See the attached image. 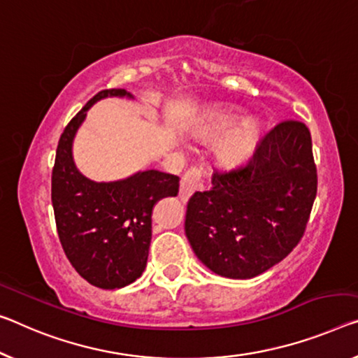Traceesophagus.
<instances>
[{
  "mask_svg": "<svg viewBox=\"0 0 358 358\" xmlns=\"http://www.w3.org/2000/svg\"><path fill=\"white\" fill-rule=\"evenodd\" d=\"M201 180H203V168L200 166H192L190 169H187L185 174L180 179V190H179V196L182 201H187L189 198L194 195V192H196L201 187Z\"/></svg>",
  "mask_w": 358,
  "mask_h": 358,
  "instance_id": "esophagus-1",
  "label": "esophagus"
}]
</instances>
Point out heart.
I'll return each mask as SVG.
<instances>
[{
    "label": "heart",
    "instance_id": "b5f03b06",
    "mask_svg": "<svg viewBox=\"0 0 358 358\" xmlns=\"http://www.w3.org/2000/svg\"><path fill=\"white\" fill-rule=\"evenodd\" d=\"M240 120V113L234 112V110H227V112H221L217 113L216 117L213 118L211 122V133L213 134H224L229 133L234 126L238 123ZM257 134H259V126H257L256 122L252 120H248L243 124L240 126L235 133L225 141V144L222 145V158L230 163H236L241 162L243 158L250 155V152L252 150V147L256 144Z\"/></svg>",
    "mask_w": 358,
    "mask_h": 358
}]
</instances>
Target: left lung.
<instances>
[{
    "instance_id": "left-lung-1",
    "label": "left lung",
    "mask_w": 358,
    "mask_h": 358,
    "mask_svg": "<svg viewBox=\"0 0 358 358\" xmlns=\"http://www.w3.org/2000/svg\"><path fill=\"white\" fill-rule=\"evenodd\" d=\"M315 195L310 131L285 120L264 134L248 162L214 171L213 189L192 195L185 235L214 273L252 278L296 248Z\"/></svg>"
}]
</instances>
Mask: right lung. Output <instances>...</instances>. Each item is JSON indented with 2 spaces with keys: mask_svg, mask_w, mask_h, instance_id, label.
Masks as SVG:
<instances>
[{
  "mask_svg": "<svg viewBox=\"0 0 358 358\" xmlns=\"http://www.w3.org/2000/svg\"><path fill=\"white\" fill-rule=\"evenodd\" d=\"M124 90H103L70 120L60 136L51 178L57 234L65 256L86 282L97 288H123L147 266L152 240V213L164 196H176L179 178L155 169L117 182H94L73 163L71 142L87 108Z\"/></svg>",
  "mask_w": 358,
  "mask_h": 358,
  "instance_id": "right-lung-1",
  "label": "right lung"
}]
</instances>
